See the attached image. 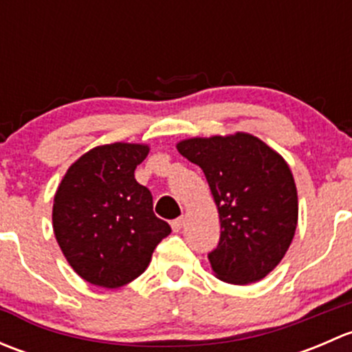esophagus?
Returning a JSON list of instances; mask_svg holds the SVG:
<instances>
[{
	"label": "esophagus",
	"instance_id": "obj_1",
	"mask_svg": "<svg viewBox=\"0 0 352 352\" xmlns=\"http://www.w3.org/2000/svg\"><path fill=\"white\" fill-rule=\"evenodd\" d=\"M184 225H186V218H177L172 221V230L173 232H180V230L184 228Z\"/></svg>",
	"mask_w": 352,
	"mask_h": 352
}]
</instances>
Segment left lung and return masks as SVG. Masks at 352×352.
I'll use <instances>...</instances> for the list:
<instances>
[{"label": "left lung", "mask_w": 352, "mask_h": 352, "mask_svg": "<svg viewBox=\"0 0 352 352\" xmlns=\"http://www.w3.org/2000/svg\"><path fill=\"white\" fill-rule=\"evenodd\" d=\"M177 150L201 166L218 208L221 235L208 255L216 278L240 286L261 281L296 232L298 192L286 160L248 133L189 138Z\"/></svg>", "instance_id": "left-lung-1"}]
</instances>
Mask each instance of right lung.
I'll return each mask as SVG.
<instances>
[{
  "instance_id": "right-lung-1",
  "label": "right lung",
  "mask_w": 352,
  "mask_h": 352,
  "mask_svg": "<svg viewBox=\"0 0 352 352\" xmlns=\"http://www.w3.org/2000/svg\"><path fill=\"white\" fill-rule=\"evenodd\" d=\"M148 153V144H102L81 155L56 190V240L74 272L90 285L113 289L136 279L172 232L155 216L150 190L134 179Z\"/></svg>"
}]
</instances>
